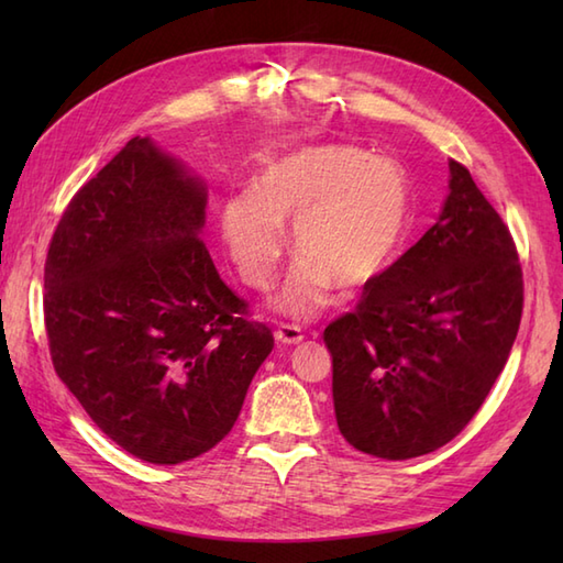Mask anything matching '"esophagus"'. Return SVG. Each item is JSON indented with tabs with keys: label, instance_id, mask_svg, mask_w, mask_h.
<instances>
[{
	"label": "esophagus",
	"instance_id": "34e87169",
	"mask_svg": "<svg viewBox=\"0 0 563 563\" xmlns=\"http://www.w3.org/2000/svg\"><path fill=\"white\" fill-rule=\"evenodd\" d=\"M302 339H305V333L297 327L280 324L278 329H275V341H278L280 345H297V343H302Z\"/></svg>",
	"mask_w": 563,
	"mask_h": 563
}]
</instances>
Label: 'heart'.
<instances>
[{
	"label": "heart",
	"instance_id": "b5f03b06",
	"mask_svg": "<svg viewBox=\"0 0 563 563\" xmlns=\"http://www.w3.org/2000/svg\"><path fill=\"white\" fill-rule=\"evenodd\" d=\"M413 188L391 157L341 142L307 145L271 159L256 186L220 202V236L246 285L268 290L288 246L300 258L273 302L297 321L331 305L333 288L361 290L387 271L411 222Z\"/></svg>",
	"mask_w": 563,
	"mask_h": 563
}]
</instances>
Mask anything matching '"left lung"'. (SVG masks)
<instances>
[{"mask_svg": "<svg viewBox=\"0 0 563 563\" xmlns=\"http://www.w3.org/2000/svg\"><path fill=\"white\" fill-rule=\"evenodd\" d=\"M520 317L522 271L508 227L450 159L438 222L324 331L341 435L382 460L442 448L492 391Z\"/></svg>", "mask_w": 563, "mask_h": 563, "instance_id": "1", "label": "left lung"}]
</instances>
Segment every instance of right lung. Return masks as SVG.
<instances>
[{"label": "right lung", "instance_id": "right-lung-1", "mask_svg": "<svg viewBox=\"0 0 563 563\" xmlns=\"http://www.w3.org/2000/svg\"><path fill=\"white\" fill-rule=\"evenodd\" d=\"M208 188L133 137L71 198L45 261L57 377L137 460L178 464L230 433L273 351L202 244Z\"/></svg>", "mask_w": 563, "mask_h": 563}]
</instances>
